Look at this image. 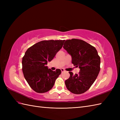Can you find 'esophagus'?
<instances>
[{
  "mask_svg": "<svg viewBox=\"0 0 120 120\" xmlns=\"http://www.w3.org/2000/svg\"><path fill=\"white\" fill-rule=\"evenodd\" d=\"M61 72H62V73H63V72H64L65 71V70L63 69V68H61Z\"/></svg>",
  "mask_w": 120,
  "mask_h": 120,
  "instance_id": "34e87169",
  "label": "esophagus"
}]
</instances>
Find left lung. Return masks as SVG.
Masks as SVG:
<instances>
[{
	"instance_id": "left-lung-1",
	"label": "left lung",
	"mask_w": 120,
	"mask_h": 120,
	"mask_svg": "<svg viewBox=\"0 0 120 120\" xmlns=\"http://www.w3.org/2000/svg\"><path fill=\"white\" fill-rule=\"evenodd\" d=\"M63 48L72 56V63L80 68L78 74L69 72L70 76L65 81L71 92L85 93L91 87L100 71L101 58L96 48L79 39L66 40Z\"/></svg>"
}]
</instances>
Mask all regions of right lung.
<instances>
[{"instance_id": "add662e5", "label": "right lung", "mask_w": 120, "mask_h": 120, "mask_svg": "<svg viewBox=\"0 0 120 120\" xmlns=\"http://www.w3.org/2000/svg\"><path fill=\"white\" fill-rule=\"evenodd\" d=\"M65 40L42 41L29 47L22 59V70L24 77L30 87L37 93L49 91L61 71L48 68L57 52L62 47Z\"/></svg>"}]
</instances>
